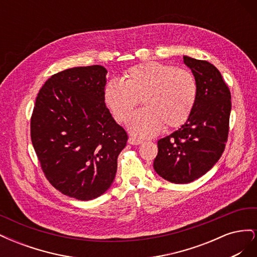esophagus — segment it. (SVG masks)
Listing matches in <instances>:
<instances>
[{
  "label": "esophagus",
  "instance_id": "obj_1",
  "mask_svg": "<svg viewBox=\"0 0 257 257\" xmlns=\"http://www.w3.org/2000/svg\"><path fill=\"white\" fill-rule=\"evenodd\" d=\"M143 143L142 139H138V138H135V137H130L128 138V144L131 145H141Z\"/></svg>",
  "mask_w": 257,
  "mask_h": 257
}]
</instances>
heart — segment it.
<instances>
[{
	"label": "heart",
	"instance_id": "1",
	"mask_svg": "<svg viewBox=\"0 0 257 257\" xmlns=\"http://www.w3.org/2000/svg\"><path fill=\"white\" fill-rule=\"evenodd\" d=\"M103 96L118 122L125 121L142 98L145 108L131 115L127 127L135 136L150 137L163 125L175 128L185 123L196 103L197 83L185 69L152 61L128 68L123 81L108 80Z\"/></svg>",
	"mask_w": 257,
	"mask_h": 257
}]
</instances>
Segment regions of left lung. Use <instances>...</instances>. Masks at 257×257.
Instances as JSON below:
<instances>
[{
    "label": "left lung",
    "mask_w": 257,
    "mask_h": 257,
    "mask_svg": "<svg viewBox=\"0 0 257 257\" xmlns=\"http://www.w3.org/2000/svg\"><path fill=\"white\" fill-rule=\"evenodd\" d=\"M195 77L197 98L183 125L158 142L154 170L173 183H189L204 176L219 161L229 131L231 96L214 65L183 57Z\"/></svg>",
    "instance_id": "1"
}]
</instances>
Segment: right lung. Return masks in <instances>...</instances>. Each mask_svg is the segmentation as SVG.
Segmentation results:
<instances>
[{
	"label": "right lung",
	"mask_w": 257,
	"mask_h": 257,
	"mask_svg": "<svg viewBox=\"0 0 257 257\" xmlns=\"http://www.w3.org/2000/svg\"><path fill=\"white\" fill-rule=\"evenodd\" d=\"M106 74L104 66L91 65L52 75L31 116V141L45 177L78 200L109 189L128 138L104 102Z\"/></svg>",
	"instance_id": "add662e5"
}]
</instances>
